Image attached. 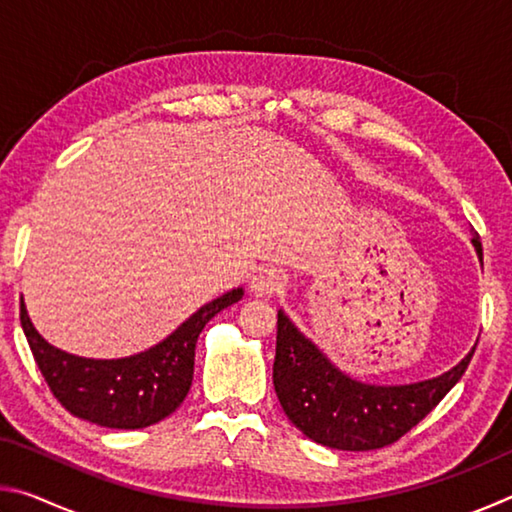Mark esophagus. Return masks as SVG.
Segmentation results:
<instances>
[{"label":"esophagus","instance_id":"34e87169","mask_svg":"<svg viewBox=\"0 0 512 512\" xmlns=\"http://www.w3.org/2000/svg\"><path fill=\"white\" fill-rule=\"evenodd\" d=\"M282 289V277L280 273H275L273 268H262V271L253 275L250 280V293L255 298H273L275 293H280Z\"/></svg>","mask_w":512,"mask_h":512}]
</instances>
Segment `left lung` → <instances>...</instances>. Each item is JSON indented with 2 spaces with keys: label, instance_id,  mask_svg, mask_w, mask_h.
I'll list each match as a JSON object with an SVG mask.
<instances>
[{
  "label": "left lung",
  "instance_id": "1",
  "mask_svg": "<svg viewBox=\"0 0 512 512\" xmlns=\"http://www.w3.org/2000/svg\"><path fill=\"white\" fill-rule=\"evenodd\" d=\"M472 246L483 248L476 232ZM474 348L443 375L400 386L352 379L307 339L291 318L277 311L273 386L287 418L318 445L343 452H368L400 440L431 413L463 377Z\"/></svg>",
  "mask_w": 512,
  "mask_h": 512
}]
</instances>
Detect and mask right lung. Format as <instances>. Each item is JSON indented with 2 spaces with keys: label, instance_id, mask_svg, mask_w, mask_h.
I'll return each instance as SVG.
<instances>
[{
  "label": "right lung",
  "instance_id": "add662e5",
  "mask_svg": "<svg viewBox=\"0 0 512 512\" xmlns=\"http://www.w3.org/2000/svg\"><path fill=\"white\" fill-rule=\"evenodd\" d=\"M241 298V287L223 293L194 311L167 339L121 359H88L54 348L33 327L24 298L20 320L42 377L69 413L108 429H144L183 404L194 377L198 334L221 309Z\"/></svg>",
  "mask_w": 512,
  "mask_h": 512
}]
</instances>
